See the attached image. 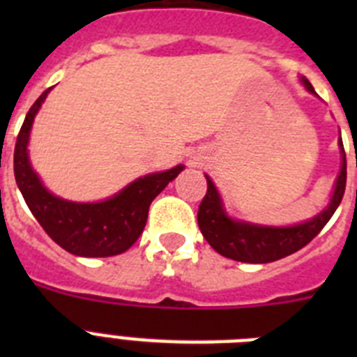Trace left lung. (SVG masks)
Returning a JSON list of instances; mask_svg holds the SVG:
<instances>
[{
  "label": "left lung",
  "instance_id": "1",
  "mask_svg": "<svg viewBox=\"0 0 357 357\" xmlns=\"http://www.w3.org/2000/svg\"><path fill=\"white\" fill-rule=\"evenodd\" d=\"M301 82L309 93L317 96V91L309 84L307 78L301 77ZM338 146L342 153V169L334 182L331 202L317 216L309 218L302 223H295V225H261V223L243 222V220L229 216L223 207L220 191L209 175H206L207 193L198 207V227L204 238L218 254L229 259L241 261V263H272L301 250L326 227L334 211L342 204L347 184V159L342 137L338 141Z\"/></svg>",
  "mask_w": 357,
  "mask_h": 357
}]
</instances>
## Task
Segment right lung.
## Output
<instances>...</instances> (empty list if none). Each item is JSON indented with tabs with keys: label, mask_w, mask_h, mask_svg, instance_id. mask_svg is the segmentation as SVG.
I'll list each match as a JSON object with an SVG mask.
<instances>
[{
	"label": "right lung",
	"mask_w": 357,
	"mask_h": 357,
	"mask_svg": "<svg viewBox=\"0 0 357 357\" xmlns=\"http://www.w3.org/2000/svg\"><path fill=\"white\" fill-rule=\"evenodd\" d=\"M52 87L44 91L28 110L14 150V175L17 188L46 234L64 250L80 257H110L123 254L137 241L146 225L148 209L184 164L166 172L150 173L102 202H71L56 197L31 168L28 155L30 132L37 112Z\"/></svg>",
	"instance_id": "1"
}]
</instances>
